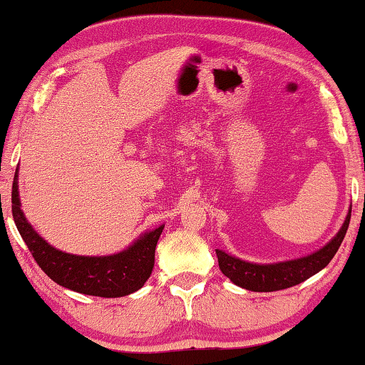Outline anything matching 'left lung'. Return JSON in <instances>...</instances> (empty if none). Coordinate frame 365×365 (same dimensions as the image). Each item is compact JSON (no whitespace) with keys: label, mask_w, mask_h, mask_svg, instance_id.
Returning <instances> with one entry per match:
<instances>
[{"label":"left lung","mask_w":365,"mask_h":365,"mask_svg":"<svg viewBox=\"0 0 365 365\" xmlns=\"http://www.w3.org/2000/svg\"><path fill=\"white\" fill-rule=\"evenodd\" d=\"M349 222L351 210L341 230L337 232V235L329 244L308 257L298 258V260L258 265V263H248L240 260V258L227 255L222 250H215V255H217L222 273L227 278H230V282L235 283L237 287L250 289V292H278V289L294 287V284L304 282V279L323 270L344 240Z\"/></svg>","instance_id":"8db88e82"}]
</instances>
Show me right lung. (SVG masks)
Here are the masks:
<instances>
[{
  "label": "right lung",
  "instance_id": "right-lung-1",
  "mask_svg": "<svg viewBox=\"0 0 365 365\" xmlns=\"http://www.w3.org/2000/svg\"><path fill=\"white\" fill-rule=\"evenodd\" d=\"M13 219L31 255L41 270L61 287L91 297L118 298L138 292L146 283L155 265V250L165 225L148 232L117 255L81 257L51 247L34 232L21 210L18 194V170L11 192Z\"/></svg>",
  "mask_w": 365,
  "mask_h": 365
}]
</instances>
